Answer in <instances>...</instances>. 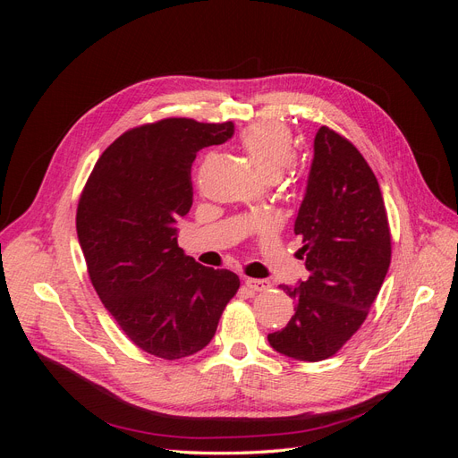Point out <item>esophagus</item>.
Returning <instances> with one entry per match:
<instances>
[{
	"mask_svg": "<svg viewBox=\"0 0 458 458\" xmlns=\"http://www.w3.org/2000/svg\"><path fill=\"white\" fill-rule=\"evenodd\" d=\"M244 284H246V288H250L252 293H263V290H267L271 286V283L267 279H246Z\"/></svg>",
	"mask_w": 458,
	"mask_h": 458,
	"instance_id": "esophagus-1",
	"label": "esophagus"
}]
</instances>
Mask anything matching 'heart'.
<instances>
[{"mask_svg": "<svg viewBox=\"0 0 458 458\" xmlns=\"http://www.w3.org/2000/svg\"><path fill=\"white\" fill-rule=\"evenodd\" d=\"M241 143L261 177H279L296 158L293 131L276 122H261L246 128Z\"/></svg>", "mask_w": 458, "mask_h": 458, "instance_id": "1", "label": "heart"}]
</instances>
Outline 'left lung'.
<instances>
[{
	"label": "left lung",
	"instance_id": "8db88e82",
	"mask_svg": "<svg viewBox=\"0 0 458 458\" xmlns=\"http://www.w3.org/2000/svg\"><path fill=\"white\" fill-rule=\"evenodd\" d=\"M300 234L308 279L281 286L294 300L288 325L267 336L298 361H323L361 328L392 261V233L380 185L352 141L321 126L315 135Z\"/></svg>",
	"mask_w": 458,
	"mask_h": 458
}]
</instances>
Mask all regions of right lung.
<instances>
[{"label":"right lung","instance_id":"add662e5","mask_svg":"<svg viewBox=\"0 0 458 458\" xmlns=\"http://www.w3.org/2000/svg\"><path fill=\"white\" fill-rule=\"evenodd\" d=\"M233 131V122L192 118L131 128L80 195L76 231L95 293L137 348L165 361L204 350L241 286L233 271L185 256L174 227L191 210L197 152Z\"/></svg>","mask_w":458,"mask_h":458}]
</instances>
